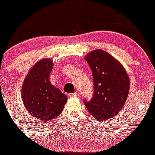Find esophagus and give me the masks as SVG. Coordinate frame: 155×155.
<instances>
[{"instance_id": "34e87169", "label": "esophagus", "mask_w": 155, "mask_h": 155, "mask_svg": "<svg viewBox=\"0 0 155 155\" xmlns=\"http://www.w3.org/2000/svg\"><path fill=\"white\" fill-rule=\"evenodd\" d=\"M78 95V92H75L74 93H71V94H68V96L71 97V98H73V97H77Z\"/></svg>"}]
</instances>
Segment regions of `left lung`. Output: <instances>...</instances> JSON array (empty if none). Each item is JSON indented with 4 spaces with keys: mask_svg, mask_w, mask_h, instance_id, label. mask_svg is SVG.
I'll return each mask as SVG.
<instances>
[{
    "mask_svg": "<svg viewBox=\"0 0 155 155\" xmlns=\"http://www.w3.org/2000/svg\"><path fill=\"white\" fill-rule=\"evenodd\" d=\"M93 78V96L84 100L87 110L97 120L112 119L125 104L130 89L127 72L107 52L95 50L86 56Z\"/></svg>",
    "mask_w": 155,
    "mask_h": 155,
    "instance_id": "1",
    "label": "left lung"
}]
</instances>
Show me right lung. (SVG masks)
Returning <instances> with one entry per match:
<instances>
[{"instance_id":"1","label":"right lung","mask_w":155,"mask_h":155,"mask_svg":"<svg viewBox=\"0 0 155 155\" xmlns=\"http://www.w3.org/2000/svg\"><path fill=\"white\" fill-rule=\"evenodd\" d=\"M52 68L51 60H40L30 69L22 86V100L25 107L36 120H54L63 112L66 103V95L49 81Z\"/></svg>"}]
</instances>
